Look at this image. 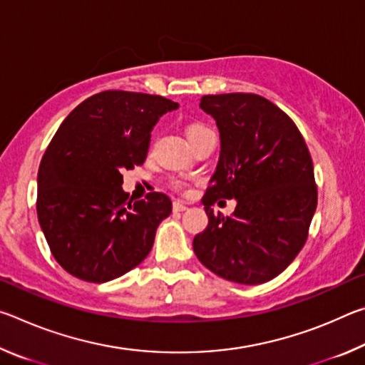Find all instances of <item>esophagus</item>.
<instances>
[{"label":"esophagus","mask_w":365,"mask_h":365,"mask_svg":"<svg viewBox=\"0 0 365 365\" xmlns=\"http://www.w3.org/2000/svg\"><path fill=\"white\" fill-rule=\"evenodd\" d=\"M174 209H175V211H187L188 205H187V202L180 201V200H177V201H174Z\"/></svg>","instance_id":"esophagus-1"}]
</instances>
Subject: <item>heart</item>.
I'll return each mask as SVG.
<instances>
[{"label": "heart", "instance_id": "heart-1", "mask_svg": "<svg viewBox=\"0 0 365 365\" xmlns=\"http://www.w3.org/2000/svg\"><path fill=\"white\" fill-rule=\"evenodd\" d=\"M207 132H211V130H209L206 125H202V123H200V122L188 123L187 128H185V135H187V138H188L190 143H193L195 140H197V138L201 137V135H205ZM174 185H177V187H178V185H180V183L174 182Z\"/></svg>", "mask_w": 365, "mask_h": 365}]
</instances>
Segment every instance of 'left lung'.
<instances>
[{
    "instance_id": "left-lung-1",
    "label": "left lung",
    "mask_w": 365,
    "mask_h": 365,
    "mask_svg": "<svg viewBox=\"0 0 365 365\" xmlns=\"http://www.w3.org/2000/svg\"><path fill=\"white\" fill-rule=\"evenodd\" d=\"M200 108L217 123L220 156L202 197L209 224L193 240L195 255L225 280L269 282L298 256L317 207L306 141L280 108L255 93L206 95ZM232 197V216L213 214L215 200Z\"/></svg>"
}]
</instances>
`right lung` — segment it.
Returning a JSON list of instances; mask_svg holds the SVG:
<instances>
[{
  "label": "right lung",
  "instance_id": "add662e5",
  "mask_svg": "<svg viewBox=\"0 0 365 365\" xmlns=\"http://www.w3.org/2000/svg\"><path fill=\"white\" fill-rule=\"evenodd\" d=\"M177 108L164 96L108 90L61 123L40 163L36 214L54 259L71 275L109 282L150 255L172 202L158 191L130 200L122 172L145 163L153 127Z\"/></svg>",
  "mask_w": 365,
  "mask_h": 365
}]
</instances>
